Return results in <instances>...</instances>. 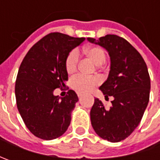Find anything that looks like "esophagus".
<instances>
[{
    "instance_id": "obj_1",
    "label": "esophagus",
    "mask_w": 160,
    "mask_h": 160,
    "mask_svg": "<svg viewBox=\"0 0 160 160\" xmlns=\"http://www.w3.org/2000/svg\"><path fill=\"white\" fill-rule=\"evenodd\" d=\"M77 96H78V98H79V99H81V98H82V96H83V94H82V93H80V92H77Z\"/></svg>"
}]
</instances>
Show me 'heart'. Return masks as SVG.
<instances>
[{"instance_id": "heart-1", "label": "heart", "mask_w": 160, "mask_h": 160, "mask_svg": "<svg viewBox=\"0 0 160 160\" xmlns=\"http://www.w3.org/2000/svg\"><path fill=\"white\" fill-rule=\"evenodd\" d=\"M85 53L97 66L102 65L106 60V54L101 47H88L83 49ZM79 62V52L77 49L72 50L66 58V70L72 74L77 69ZM100 78L96 77H86L83 75H77L71 79V86L79 92H87L100 83Z\"/></svg>"}]
</instances>
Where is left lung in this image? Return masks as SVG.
I'll return each instance as SVG.
<instances>
[{
    "mask_svg": "<svg viewBox=\"0 0 160 160\" xmlns=\"http://www.w3.org/2000/svg\"><path fill=\"white\" fill-rule=\"evenodd\" d=\"M87 40L108 52L110 70L100 90L105 99L114 98L109 108L98 98L94 99L90 112L92 126L101 138L118 142L134 131L148 106L151 79L147 65L134 47L116 34Z\"/></svg>",
    "mask_w": 160,
    "mask_h": 160,
    "instance_id": "obj_1",
    "label": "left lung"
}]
</instances>
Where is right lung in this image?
Instances as JSON below:
<instances>
[{
	"instance_id": "obj_1",
	"label": "right lung",
	"mask_w": 160,
	"mask_h": 160,
	"mask_svg": "<svg viewBox=\"0 0 160 160\" xmlns=\"http://www.w3.org/2000/svg\"><path fill=\"white\" fill-rule=\"evenodd\" d=\"M83 41L61 33L47 34L28 51L19 67L17 107L28 130L38 138H58L70 125L72 110L78 102L77 93L69 90L61 98L53 92L66 88V58Z\"/></svg>"
}]
</instances>
